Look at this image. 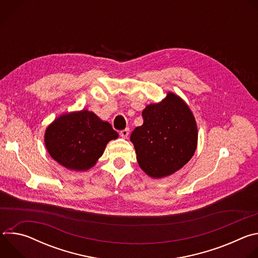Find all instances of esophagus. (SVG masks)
<instances>
[{"mask_svg":"<svg viewBox=\"0 0 258 258\" xmlns=\"http://www.w3.org/2000/svg\"><path fill=\"white\" fill-rule=\"evenodd\" d=\"M128 135H130V130L128 128H125V130H123V131H120V136L122 137V138H127L128 137Z\"/></svg>","mask_w":258,"mask_h":258,"instance_id":"34e87169","label":"esophagus"}]
</instances>
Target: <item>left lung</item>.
Returning a JSON list of instances; mask_svg holds the SVG:
<instances>
[{"instance_id": "8db88e82", "label": "left lung", "mask_w": 258, "mask_h": 258, "mask_svg": "<svg viewBox=\"0 0 258 258\" xmlns=\"http://www.w3.org/2000/svg\"><path fill=\"white\" fill-rule=\"evenodd\" d=\"M144 122L132 135L140 167L153 178L168 176L193 157L198 130L193 112L179 96L168 92L143 110Z\"/></svg>"}]
</instances>
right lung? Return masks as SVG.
<instances>
[{
	"mask_svg": "<svg viewBox=\"0 0 258 258\" xmlns=\"http://www.w3.org/2000/svg\"><path fill=\"white\" fill-rule=\"evenodd\" d=\"M117 138L111 124L84 109L64 113L50 123L45 145L50 156L62 166L86 171L97 163L106 145Z\"/></svg>",
	"mask_w": 258,
	"mask_h": 258,
	"instance_id": "obj_1",
	"label": "right lung"
}]
</instances>
